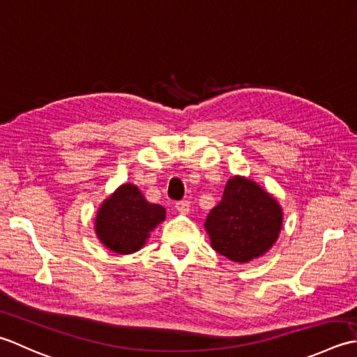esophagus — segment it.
I'll list each match as a JSON object with an SVG mask.
<instances>
[{
  "label": "esophagus",
  "mask_w": 357,
  "mask_h": 357,
  "mask_svg": "<svg viewBox=\"0 0 357 357\" xmlns=\"http://www.w3.org/2000/svg\"><path fill=\"white\" fill-rule=\"evenodd\" d=\"M176 209L178 211L180 214H188L189 209H191V203L183 200V202H177L176 203Z\"/></svg>",
  "instance_id": "obj_1"
}]
</instances>
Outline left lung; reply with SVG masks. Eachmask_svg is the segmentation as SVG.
<instances>
[{"mask_svg": "<svg viewBox=\"0 0 357 357\" xmlns=\"http://www.w3.org/2000/svg\"><path fill=\"white\" fill-rule=\"evenodd\" d=\"M283 211L274 195L256 181L234 176L227 181L219 205L211 209L205 229L211 246L222 256L248 264L278 242Z\"/></svg>", "mask_w": 357, "mask_h": 357, "instance_id": "1", "label": "left lung"}]
</instances>
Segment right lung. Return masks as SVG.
<instances>
[{"instance_id": "obj_1", "label": "right lung", "mask_w": 357, "mask_h": 357, "mask_svg": "<svg viewBox=\"0 0 357 357\" xmlns=\"http://www.w3.org/2000/svg\"><path fill=\"white\" fill-rule=\"evenodd\" d=\"M165 219L163 206L149 203L134 183H123L101 202L93 229L109 251L126 256L142 250Z\"/></svg>"}]
</instances>
